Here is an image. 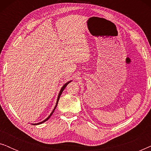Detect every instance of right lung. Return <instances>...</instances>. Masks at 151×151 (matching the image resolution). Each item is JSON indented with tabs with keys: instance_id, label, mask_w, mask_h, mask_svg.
<instances>
[{
	"instance_id": "1",
	"label": "right lung",
	"mask_w": 151,
	"mask_h": 151,
	"mask_svg": "<svg viewBox=\"0 0 151 151\" xmlns=\"http://www.w3.org/2000/svg\"><path fill=\"white\" fill-rule=\"evenodd\" d=\"M72 81V80H70V81H69V82H67V83H65V84H64V85L63 86V87L61 88V89H60V92H59V94H58V98H57V102H56V104H55V107H54V109H53V110L52 111V112L51 113V114L49 115L48 117H47L46 119H45V120H43L42 122H39V123H36V124H32L33 125H38V124H41L42 123H43V122H46L47 120H48V119H49V117H50L51 116V115L53 114V113L54 112V111H55V108H56V106H57V105H58V101H59V99H60V96H61V94H62V93H63V91H64V89H65V88H66V86H67V84L69 83V82H71Z\"/></svg>"
}]
</instances>
